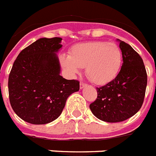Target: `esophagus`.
<instances>
[{"mask_svg": "<svg viewBox=\"0 0 156 156\" xmlns=\"http://www.w3.org/2000/svg\"><path fill=\"white\" fill-rule=\"evenodd\" d=\"M86 86H87V84H86V83H80V89H83V87H85Z\"/></svg>", "mask_w": 156, "mask_h": 156, "instance_id": "obj_1", "label": "esophagus"}]
</instances>
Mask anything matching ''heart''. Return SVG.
<instances>
[{
	"instance_id": "1",
	"label": "heart",
	"mask_w": 156,
	"mask_h": 156,
	"mask_svg": "<svg viewBox=\"0 0 156 156\" xmlns=\"http://www.w3.org/2000/svg\"><path fill=\"white\" fill-rule=\"evenodd\" d=\"M62 67L71 76L85 69L88 79L97 85L112 81L119 73L122 64V53L113 42L95 41L77 44L69 52V56L60 58Z\"/></svg>"
}]
</instances>
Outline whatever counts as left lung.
I'll list each match as a JSON object with an SVG mask.
<instances>
[{"instance_id":"left-lung-1","label":"left lung","mask_w":156,"mask_h":156,"mask_svg":"<svg viewBox=\"0 0 156 156\" xmlns=\"http://www.w3.org/2000/svg\"><path fill=\"white\" fill-rule=\"evenodd\" d=\"M121 70L115 79L97 87L98 97L90 104L94 116L106 122H120L131 118L143 104L147 87V73L140 56L131 46L122 40Z\"/></svg>"}]
</instances>
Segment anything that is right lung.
I'll return each instance as SVG.
<instances>
[{
	"label": "right lung",
	"mask_w": 156,
	"mask_h": 156,
	"mask_svg": "<svg viewBox=\"0 0 156 156\" xmlns=\"http://www.w3.org/2000/svg\"><path fill=\"white\" fill-rule=\"evenodd\" d=\"M62 38H42L22 50L9 76V100L14 112L34 125L50 123L61 115L80 82L60 75L57 55Z\"/></svg>",
	"instance_id": "right-lung-1"
}]
</instances>
